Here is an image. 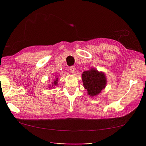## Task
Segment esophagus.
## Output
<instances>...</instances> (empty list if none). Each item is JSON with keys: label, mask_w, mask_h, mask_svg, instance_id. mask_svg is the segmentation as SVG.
<instances>
[{"label": "esophagus", "mask_w": 146, "mask_h": 146, "mask_svg": "<svg viewBox=\"0 0 146 146\" xmlns=\"http://www.w3.org/2000/svg\"><path fill=\"white\" fill-rule=\"evenodd\" d=\"M70 71H71V73L75 72V66H70Z\"/></svg>", "instance_id": "34e87169"}]
</instances>
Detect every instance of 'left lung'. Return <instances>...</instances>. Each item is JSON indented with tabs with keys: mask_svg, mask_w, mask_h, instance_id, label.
<instances>
[{
	"mask_svg": "<svg viewBox=\"0 0 146 146\" xmlns=\"http://www.w3.org/2000/svg\"><path fill=\"white\" fill-rule=\"evenodd\" d=\"M82 76L84 86L91 97L99 94L106 85L104 74L94 69L83 72Z\"/></svg>",
	"mask_w": 146,
	"mask_h": 146,
	"instance_id": "obj_1",
	"label": "left lung"
}]
</instances>
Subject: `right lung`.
Segmentation results:
<instances>
[{
    "mask_svg": "<svg viewBox=\"0 0 146 146\" xmlns=\"http://www.w3.org/2000/svg\"><path fill=\"white\" fill-rule=\"evenodd\" d=\"M57 81H58V78H56V80H55V81H54V82H53V86H54V85H56V84H57Z\"/></svg>",
    "mask_w": 146,
    "mask_h": 146,
    "instance_id": "right-lung-1",
    "label": "right lung"
}]
</instances>
